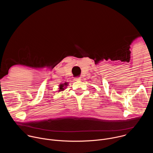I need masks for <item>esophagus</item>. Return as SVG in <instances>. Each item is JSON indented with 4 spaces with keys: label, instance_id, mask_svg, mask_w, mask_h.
I'll use <instances>...</instances> for the list:
<instances>
[{
    "label": "esophagus",
    "instance_id": "esophagus-1",
    "mask_svg": "<svg viewBox=\"0 0 153 153\" xmlns=\"http://www.w3.org/2000/svg\"><path fill=\"white\" fill-rule=\"evenodd\" d=\"M74 80L75 81H80V80H81V79H80V77H76L74 79Z\"/></svg>",
    "mask_w": 153,
    "mask_h": 153
}]
</instances>
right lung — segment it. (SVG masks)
I'll list each match as a JSON object with an SVG mask.
<instances>
[{
	"instance_id": "right-lung-1",
	"label": "right lung",
	"mask_w": 153,
	"mask_h": 153,
	"mask_svg": "<svg viewBox=\"0 0 153 153\" xmlns=\"http://www.w3.org/2000/svg\"><path fill=\"white\" fill-rule=\"evenodd\" d=\"M68 82H65L64 83H60V85H59V92L65 90V89L67 88V86L68 85Z\"/></svg>"
}]
</instances>
